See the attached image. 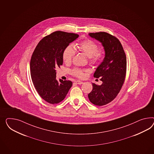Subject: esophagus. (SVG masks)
<instances>
[{
  "label": "esophagus",
  "mask_w": 154,
  "mask_h": 154,
  "mask_svg": "<svg viewBox=\"0 0 154 154\" xmlns=\"http://www.w3.org/2000/svg\"><path fill=\"white\" fill-rule=\"evenodd\" d=\"M75 83H77L78 85H82V84H83V82L82 81H75Z\"/></svg>",
  "instance_id": "esophagus-1"
}]
</instances>
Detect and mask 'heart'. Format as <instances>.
I'll list each match as a JSON object with an SVG mask.
<instances>
[{"mask_svg":"<svg viewBox=\"0 0 154 154\" xmlns=\"http://www.w3.org/2000/svg\"><path fill=\"white\" fill-rule=\"evenodd\" d=\"M78 48L81 51L86 55L92 61H97L100 60L104 55V50L103 48H98V46L95 42L91 40H85L81 42L78 46ZM75 49L73 46L69 45L66 46L63 53V59L66 63H69L75 56ZM73 75L82 78L84 76L82 71L78 68H75L72 71Z\"/></svg>","mask_w":154,"mask_h":154,"instance_id":"1","label":"heart"}]
</instances>
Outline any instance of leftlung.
<instances>
[{
    "mask_svg": "<svg viewBox=\"0 0 154 154\" xmlns=\"http://www.w3.org/2000/svg\"><path fill=\"white\" fill-rule=\"evenodd\" d=\"M91 38L101 43L105 57L96 68L94 77L103 82L101 85L92 83V90L88 97L92 104L103 106L114 100L125 82L127 59L121 42L105 32L89 33Z\"/></svg>",
    "mask_w": 154,
    "mask_h": 154,
    "instance_id": "1",
    "label": "left lung"
}]
</instances>
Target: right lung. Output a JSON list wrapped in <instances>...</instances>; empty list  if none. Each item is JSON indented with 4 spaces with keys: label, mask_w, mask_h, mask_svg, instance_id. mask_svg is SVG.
Segmentation results:
<instances>
[{
    "label": "right lung",
    "mask_w": 154,
    "mask_h": 154,
    "mask_svg": "<svg viewBox=\"0 0 154 154\" xmlns=\"http://www.w3.org/2000/svg\"><path fill=\"white\" fill-rule=\"evenodd\" d=\"M79 35L55 31L38 43L30 61V72L38 94L50 104H58L64 99L72 86L71 81L56 79V68L62 65L63 53L66 46Z\"/></svg>",
    "instance_id": "1"
}]
</instances>
